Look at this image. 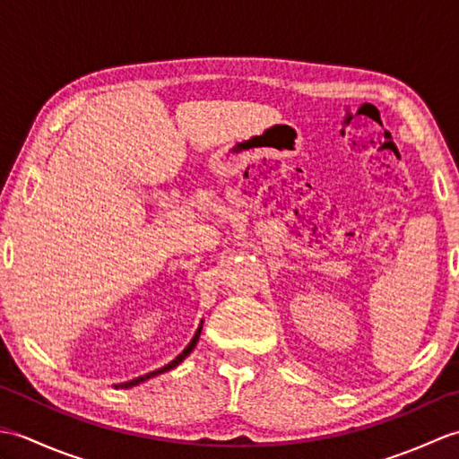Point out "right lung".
<instances>
[{"label":"right lung","instance_id":"obj_1","mask_svg":"<svg viewBox=\"0 0 459 459\" xmlns=\"http://www.w3.org/2000/svg\"><path fill=\"white\" fill-rule=\"evenodd\" d=\"M199 335H201V329H197V333H195V337L191 339V343H189L187 347H185L183 353H179L178 357H175V359L171 360V363H168V365L158 368V370H152V373H148V375H142V377H138V378H132V380H128V383H120V385H114V386H116V388H132V386H138V385L145 383V380H150V378L158 377V375H161V373H168V370H171V368L178 367L179 363H183V359L191 353V351L195 349V345H197Z\"/></svg>","mask_w":459,"mask_h":459}]
</instances>
